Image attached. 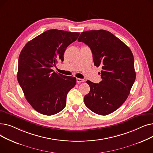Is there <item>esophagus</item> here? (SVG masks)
<instances>
[{
    "label": "esophagus",
    "mask_w": 153,
    "mask_h": 153,
    "mask_svg": "<svg viewBox=\"0 0 153 153\" xmlns=\"http://www.w3.org/2000/svg\"><path fill=\"white\" fill-rule=\"evenodd\" d=\"M76 81L78 84L81 83V82H84V80L82 79H80V78H77L76 79Z\"/></svg>",
    "instance_id": "obj_1"
}]
</instances>
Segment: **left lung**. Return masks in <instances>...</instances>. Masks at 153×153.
<instances>
[{
    "mask_svg": "<svg viewBox=\"0 0 153 153\" xmlns=\"http://www.w3.org/2000/svg\"><path fill=\"white\" fill-rule=\"evenodd\" d=\"M78 42L91 48L94 65L102 69L99 84L87 81L91 89L84 97L85 105L98 115H108L125 102L135 81L133 53L119 38L104 30L84 31Z\"/></svg>",
    "mask_w": 153,
    "mask_h": 153,
    "instance_id": "left-lung-1",
    "label": "left lung"
}]
</instances>
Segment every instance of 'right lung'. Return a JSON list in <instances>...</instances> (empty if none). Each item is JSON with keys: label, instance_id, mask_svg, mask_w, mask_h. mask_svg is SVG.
Returning <instances> with one entry per match:
<instances>
[{"label": "right lung", "instance_id": "1", "mask_svg": "<svg viewBox=\"0 0 153 153\" xmlns=\"http://www.w3.org/2000/svg\"><path fill=\"white\" fill-rule=\"evenodd\" d=\"M79 34L47 30L28 42L20 52L18 82L28 102L39 114L53 115L66 107L67 94L76 85V78L56 73L52 68L64 61V51Z\"/></svg>", "mask_w": 153, "mask_h": 153}]
</instances>
